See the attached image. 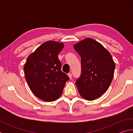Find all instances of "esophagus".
Returning <instances> with one entry per match:
<instances>
[{"label":"esophagus","mask_w":133,"mask_h":133,"mask_svg":"<svg viewBox=\"0 0 133 133\" xmlns=\"http://www.w3.org/2000/svg\"><path fill=\"white\" fill-rule=\"evenodd\" d=\"M68 76H69V77L70 79H71V78H72V75H71V73H69L68 74Z\"/></svg>","instance_id":"1"}]
</instances>
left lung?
<instances>
[{"mask_svg":"<svg viewBox=\"0 0 133 133\" xmlns=\"http://www.w3.org/2000/svg\"><path fill=\"white\" fill-rule=\"evenodd\" d=\"M73 48L81 57L82 73L76 82L78 91L85 100H95L109 89L115 63L109 51L91 38L81 40Z\"/></svg>","mask_w":133,"mask_h":133,"instance_id":"8db88e82","label":"left lung"}]
</instances>
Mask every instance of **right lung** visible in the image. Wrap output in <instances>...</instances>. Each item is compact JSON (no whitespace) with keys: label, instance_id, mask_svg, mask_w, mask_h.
Here are the masks:
<instances>
[{"label":"right lung","instance_id":"add662e5","mask_svg":"<svg viewBox=\"0 0 133 133\" xmlns=\"http://www.w3.org/2000/svg\"><path fill=\"white\" fill-rule=\"evenodd\" d=\"M64 44L48 41L40 45L27 58L24 66L27 83L35 95L45 102H53L62 95L69 80L61 70L58 55Z\"/></svg>","mask_w":133,"mask_h":133}]
</instances>
